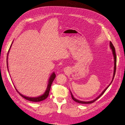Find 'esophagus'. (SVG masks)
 Here are the masks:
<instances>
[{
  "label": "esophagus",
  "mask_w": 125,
  "mask_h": 125,
  "mask_svg": "<svg viewBox=\"0 0 125 125\" xmlns=\"http://www.w3.org/2000/svg\"><path fill=\"white\" fill-rule=\"evenodd\" d=\"M69 72V70L68 69H65V73H68Z\"/></svg>",
  "instance_id": "esophagus-1"
}]
</instances>
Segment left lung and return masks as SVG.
<instances>
[{"instance_id":"8db88e82","label":"left lung","mask_w":125,"mask_h":125,"mask_svg":"<svg viewBox=\"0 0 125 125\" xmlns=\"http://www.w3.org/2000/svg\"><path fill=\"white\" fill-rule=\"evenodd\" d=\"M109 46H110V48H111V49L112 50V52H113V56H114V73H113V79H112V81H111V82L110 83V84H109L106 88L104 90V91L103 92H102L100 95L98 96L96 99H95L94 100H92V101H86V102H85V101H80V100H77V99H75V98H74V96H73V94H72V93H71V92L70 91V93H71V97H72V99H73V101H74L75 102H77V103H81V104H91V103H93V102H95V101H96L98 99H99V98L103 95V94H104V93L105 92V91L107 90V89L108 88V87L109 86V85H110L111 84V83H112V81H113V79H114V76H115V73H116V61H117V57H116V52H115V47H114V45H113V44H112V43L111 42H109Z\"/></svg>"}]
</instances>
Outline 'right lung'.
Masks as SVG:
<instances>
[{
  "instance_id": "add662e5",
  "label": "right lung",
  "mask_w": 125,
  "mask_h": 125,
  "mask_svg": "<svg viewBox=\"0 0 125 125\" xmlns=\"http://www.w3.org/2000/svg\"><path fill=\"white\" fill-rule=\"evenodd\" d=\"M13 43V42H12ZM12 44H11V46L10 47V48L9 49V51H8V54H7V68H8V70L9 71V70H8V61H7V60H8V54H9V52L10 51V49L11 47V45H12ZM56 77V74L55 73H52V74H51V76L50 77V79H49L48 80V85H47V89L46 90V91H45V92H44V94H43L42 95H40L39 96H37V97H28V96H25L23 95H22V94H21V93H20L17 90V89L16 88V90L17 91V92L19 93V94H20V95L21 96H22V97H23V98H24L25 99L27 100L28 101H32V102H40V101H43L45 99H46V98L48 97V95H49V93H50V89H51V85L52 84V82H53L54 80L55 79ZM15 87V86H14Z\"/></svg>"
}]
</instances>
